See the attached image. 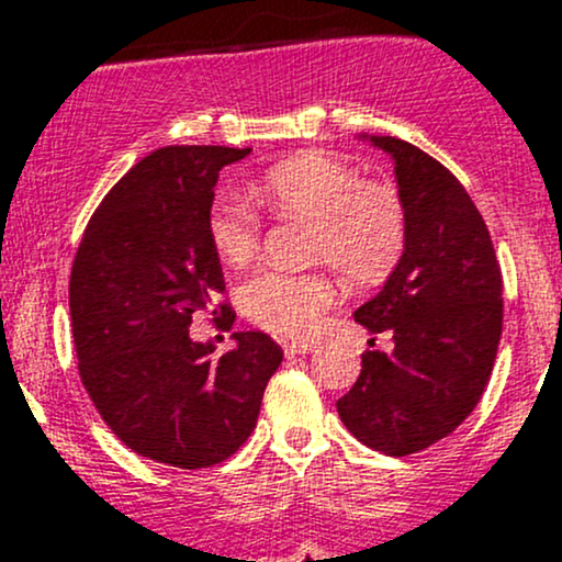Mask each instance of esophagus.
Masks as SVG:
<instances>
[{"label":"esophagus","mask_w":562,"mask_h":562,"mask_svg":"<svg viewBox=\"0 0 562 562\" xmlns=\"http://www.w3.org/2000/svg\"><path fill=\"white\" fill-rule=\"evenodd\" d=\"M282 348H285L288 357H303V353H312L317 346H314V344H301V340H299V344H295V340H293V344H285Z\"/></svg>","instance_id":"obj_1"}]
</instances>
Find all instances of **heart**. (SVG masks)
Returning a JSON list of instances; mask_svg holds the SVG:
<instances>
[{"mask_svg":"<svg viewBox=\"0 0 562 562\" xmlns=\"http://www.w3.org/2000/svg\"><path fill=\"white\" fill-rule=\"evenodd\" d=\"M256 195L277 216L308 222V256L327 261L351 285L383 282L406 248V205L396 184L362 179L346 160L303 150L263 171ZM209 237L218 259L243 267L261 243V216L237 198H218L209 211ZM335 299L322 272L267 269L240 290L243 312L280 335H308Z\"/></svg>","mask_w":562,"mask_h":562,"instance_id":"1","label":"heart"}]
</instances>
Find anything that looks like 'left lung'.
Masks as SVG:
<instances>
[{
    "label": "left lung",
    "instance_id": "1",
    "mask_svg": "<svg viewBox=\"0 0 562 562\" xmlns=\"http://www.w3.org/2000/svg\"><path fill=\"white\" fill-rule=\"evenodd\" d=\"M396 160L406 248L383 290L353 312L393 351H364L340 420L359 441L406 457L447 438L486 391L502 335V269L486 222L447 166L396 137H370Z\"/></svg>",
    "mask_w": 562,
    "mask_h": 562
}]
</instances>
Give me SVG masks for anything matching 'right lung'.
Returning <instances> with one entry per match:
<instances>
[{
  "instance_id": "1",
  "label": "right lung",
  "mask_w": 562,
  "mask_h": 562,
  "mask_svg": "<svg viewBox=\"0 0 562 562\" xmlns=\"http://www.w3.org/2000/svg\"><path fill=\"white\" fill-rule=\"evenodd\" d=\"M248 153L171 145L145 156L97 205L70 269L83 389L128 449L171 468L235 454L282 362L267 333H235L222 357L190 338L198 312H229L216 303L227 288L205 222L218 171Z\"/></svg>"
}]
</instances>
